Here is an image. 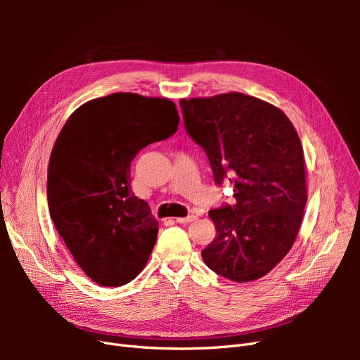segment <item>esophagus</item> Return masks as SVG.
I'll return each mask as SVG.
<instances>
[{
	"instance_id": "34e87169",
	"label": "esophagus",
	"mask_w": 360,
	"mask_h": 360,
	"mask_svg": "<svg viewBox=\"0 0 360 360\" xmlns=\"http://www.w3.org/2000/svg\"><path fill=\"white\" fill-rule=\"evenodd\" d=\"M197 221V216L195 214H191V216H186V217H176V222L179 224H189V222H193Z\"/></svg>"
}]
</instances>
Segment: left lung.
<instances>
[{"instance_id":"left-lung-1","label":"left lung","mask_w":360,"mask_h":360,"mask_svg":"<svg viewBox=\"0 0 360 360\" xmlns=\"http://www.w3.org/2000/svg\"><path fill=\"white\" fill-rule=\"evenodd\" d=\"M184 129L205 151L216 184L231 183L234 205L209 212L216 226L201 257L234 282L267 275L300 230L307 180L296 129L279 108L243 93L181 99Z\"/></svg>"}]
</instances>
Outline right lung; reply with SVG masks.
I'll return each instance as SVG.
<instances>
[{
	"label": "right lung",
	"mask_w": 360,
	"mask_h": 360,
	"mask_svg": "<svg viewBox=\"0 0 360 360\" xmlns=\"http://www.w3.org/2000/svg\"><path fill=\"white\" fill-rule=\"evenodd\" d=\"M174 102L114 93L79 106L63 126L48 167L51 219L96 284L120 287L146 266L158 221L130 186V163L177 132Z\"/></svg>",
	"instance_id": "1"
}]
</instances>
